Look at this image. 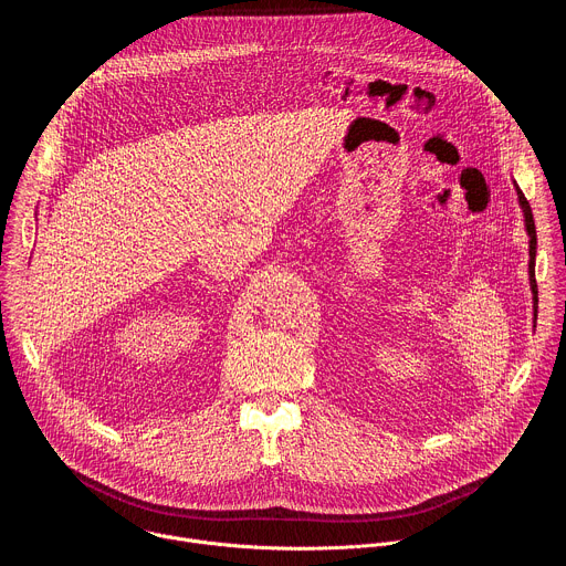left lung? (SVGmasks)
<instances>
[{
    "instance_id": "8db88e82",
    "label": "left lung",
    "mask_w": 566,
    "mask_h": 566,
    "mask_svg": "<svg viewBox=\"0 0 566 566\" xmlns=\"http://www.w3.org/2000/svg\"><path fill=\"white\" fill-rule=\"evenodd\" d=\"M515 190H517V201H520V208L524 212V228H526V234H528V282H531V293H533V319H537V284H535V255H537V234H535V221H533V212H531V206L526 201V197L522 195L520 186L513 181Z\"/></svg>"
}]
</instances>
